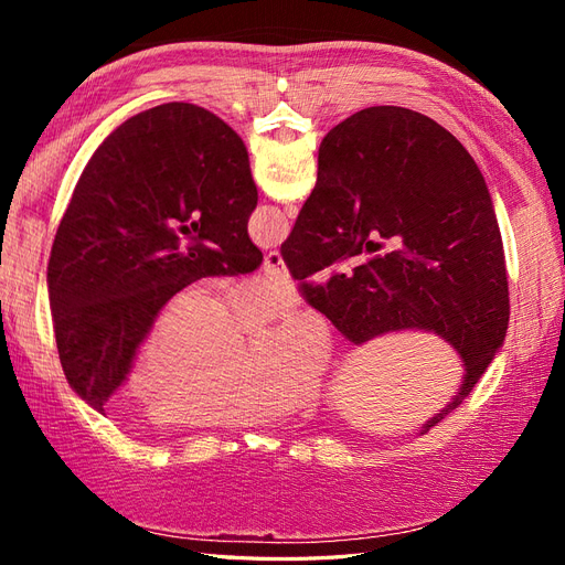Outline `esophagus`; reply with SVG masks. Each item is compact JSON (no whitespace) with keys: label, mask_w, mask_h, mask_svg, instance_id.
Returning a JSON list of instances; mask_svg holds the SVG:
<instances>
[{"label":"esophagus","mask_w":565,"mask_h":565,"mask_svg":"<svg viewBox=\"0 0 565 565\" xmlns=\"http://www.w3.org/2000/svg\"><path fill=\"white\" fill-rule=\"evenodd\" d=\"M264 273L268 278H287V266L282 262V256L278 249H273L266 254L264 259Z\"/></svg>","instance_id":"esophagus-1"}]
</instances>
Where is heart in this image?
<instances>
[{
  "label": "heart",
  "mask_w": 565,
  "mask_h": 565,
  "mask_svg": "<svg viewBox=\"0 0 565 565\" xmlns=\"http://www.w3.org/2000/svg\"><path fill=\"white\" fill-rule=\"evenodd\" d=\"M287 278H266L224 297L191 287L152 320L131 372L134 398L162 424H254L295 409L330 367V332L311 309L289 313L262 334L259 324L292 303Z\"/></svg>",
  "instance_id": "1"
}]
</instances>
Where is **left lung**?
Masks as SVG:
<instances>
[{
	"label": "left lung",
	"mask_w": 565,
	"mask_h": 565,
	"mask_svg": "<svg viewBox=\"0 0 565 565\" xmlns=\"http://www.w3.org/2000/svg\"><path fill=\"white\" fill-rule=\"evenodd\" d=\"M256 200L243 139L193 104L134 115L96 148L46 268L58 358L84 403L104 413L185 285L259 268Z\"/></svg>",
	"instance_id": "8db88e82"
}]
</instances>
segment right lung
Segmentation results:
<instances>
[{
	"instance_id": "right-lung-1",
	"label": "right lung",
	"mask_w": 565,
	"mask_h": 565,
	"mask_svg": "<svg viewBox=\"0 0 565 565\" xmlns=\"http://www.w3.org/2000/svg\"><path fill=\"white\" fill-rule=\"evenodd\" d=\"M280 254L303 299L353 344L424 330L459 353L465 382L422 434L469 396L507 337L504 247L486 179L422 113L374 106L330 129ZM328 267L331 280L313 286Z\"/></svg>"
}]
</instances>
